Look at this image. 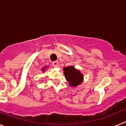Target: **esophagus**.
Wrapping results in <instances>:
<instances>
[{
  "mask_svg": "<svg viewBox=\"0 0 126 126\" xmlns=\"http://www.w3.org/2000/svg\"><path fill=\"white\" fill-rule=\"evenodd\" d=\"M59 65V62L58 61H54V62H52V65L54 67H57Z\"/></svg>",
  "mask_w": 126,
  "mask_h": 126,
  "instance_id": "34e87169",
  "label": "esophagus"
}]
</instances>
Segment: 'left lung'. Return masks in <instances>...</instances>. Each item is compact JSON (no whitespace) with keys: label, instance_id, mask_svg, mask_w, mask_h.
<instances>
[{"label":"left lung","instance_id":"1","mask_svg":"<svg viewBox=\"0 0 126 126\" xmlns=\"http://www.w3.org/2000/svg\"><path fill=\"white\" fill-rule=\"evenodd\" d=\"M64 71L65 79L69 83L70 86H76L82 83L83 79V75L74 67L68 66L64 67Z\"/></svg>","mask_w":126,"mask_h":126}]
</instances>
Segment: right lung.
<instances>
[{
  "label": "right lung",
  "mask_w": 126,
  "mask_h": 126,
  "mask_svg": "<svg viewBox=\"0 0 126 126\" xmlns=\"http://www.w3.org/2000/svg\"><path fill=\"white\" fill-rule=\"evenodd\" d=\"M42 70H43V71H44V68H43V69H42Z\"/></svg>",
  "instance_id": "1"
}]
</instances>
